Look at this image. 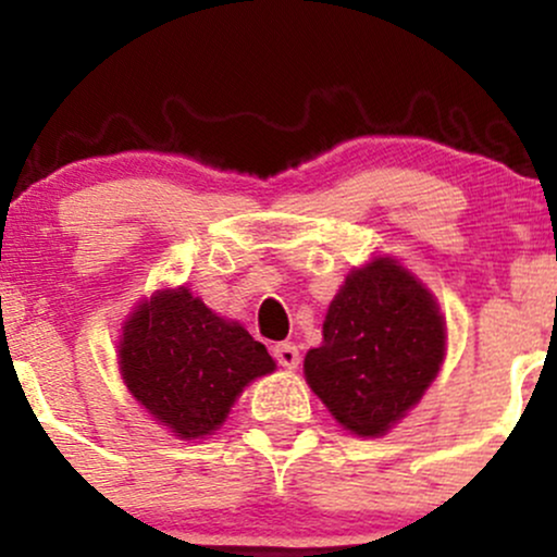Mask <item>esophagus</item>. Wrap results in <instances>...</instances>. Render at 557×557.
I'll return each mask as SVG.
<instances>
[{
  "instance_id": "esophagus-1",
  "label": "esophagus",
  "mask_w": 557,
  "mask_h": 557,
  "mask_svg": "<svg viewBox=\"0 0 557 557\" xmlns=\"http://www.w3.org/2000/svg\"><path fill=\"white\" fill-rule=\"evenodd\" d=\"M274 359H277L280 367L296 369L300 363V354L293 343H280V345H274Z\"/></svg>"
}]
</instances>
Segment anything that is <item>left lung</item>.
I'll list each match as a JSON object with an SVG mask.
<instances>
[{"label":"left lung","mask_w":557,"mask_h":557,"mask_svg":"<svg viewBox=\"0 0 557 557\" xmlns=\"http://www.w3.org/2000/svg\"><path fill=\"white\" fill-rule=\"evenodd\" d=\"M445 343L430 287L398 259L374 257L354 267L332 298L304 374L343 430L382 437L437 380Z\"/></svg>","instance_id":"1"}]
</instances>
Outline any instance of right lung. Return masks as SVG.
Listing matches in <instances>:
<instances>
[{
	"label": "right lung",
	"mask_w": 557,
	"mask_h": 557,
	"mask_svg": "<svg viewBox=\"0 0 557 557\" xmlns=\"http://www.w3.org/2000/svg\"><path fill=\"white\" fill-rule=\"evenodd\" d=\"M117 363L125 387L177 440H203L277 363L243 324L216 317L188 287H162L123 322Z\"/></svg>",
	"instance_id": "obj_1"
}]
</instances>
